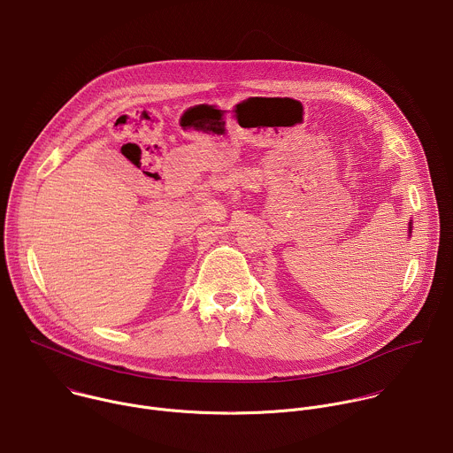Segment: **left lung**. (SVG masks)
I'll list each match as a JSON object with an SVG mask.
<instances>
[{
	"label": "left lung",
	"instance_id": "left-lung-1",
	"mask_svg": "<svg viewBox=\"0 0 453 453\" xmlns=\"http://www.w3.org/2000/svg\"><path fill=\"white\" fill-rule=\"evenodd\" d=\"M409 231H411V227H409Z\"/></svg>",
	"mask_w": 453,
	"mask_h": 453
}]
</instances>
